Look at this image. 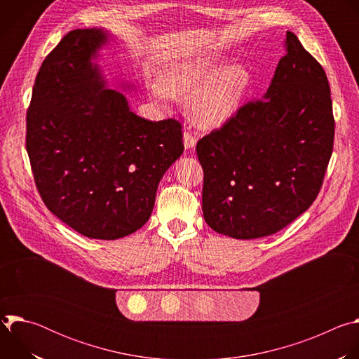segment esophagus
<instances>
[{"label":"esophagus","instance_id":"1","mask_svg":"<svg viewBox=\"0 0 359 359\" xmlns=\"http://www.w3.org/2000/svg\"><path fill=\"white\" fill-rule=\"evenodd\" d=\"M183 142H184V147L186 149H193L196 146V137L189 132V130H184L183 133Z\"/></svg>","mask_w":359,"mask_h":359}]
</instances>
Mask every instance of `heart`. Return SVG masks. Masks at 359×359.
<instances>
[{"mask_svg": "<svg viewBox=\"0 0 359 359\" xmlns=\"http://www.w3.org/2000/svg\"><path fill=\"white\" fill-rule=\"evenodd\" d=\"M251 83V72L244 64L224 65L220 60L193 57L166 65L150 92L161 104L170 96L186 97L189 119L198 128L215 129L237 115Z\"/></svg>", "mask_w": 359, "mask_h": 359, "instance_id": "heart-1", "label": "heart"}]
</instances>
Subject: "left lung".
Listing matches in <instances>:
<instances>
[{"label":"left lung","instance_id":"8db88e82","mask_svg":"<svg viewBox=\"0 0 359 359\" xmlns=\"http://www.w3.org/2000/svg\"><path fill=\"white\" fill-rule=\"evenodd\" d=\"M284 49L263 99L197 142L203 217L219 234L271 236L321 189L335 128L328 79L290 31Z\"/></svg>","mask_w":359,"mask_h":359}]
</instances>
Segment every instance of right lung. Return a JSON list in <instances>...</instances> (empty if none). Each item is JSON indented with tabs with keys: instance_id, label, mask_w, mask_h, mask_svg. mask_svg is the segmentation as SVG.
I'll return each instance as SVG.
<instances>
[{
	"instance_id": "add662e5",
	"label": "right lung",
	"mask_w": 359,
	"mask_h": 359,
	"mask_svg": "<svg viewBox=\"0 0 359 359\" xmlns=\"http://www.w3.org/2000/svg\"><path fill=\"white\" fill-rule=\"evenodd\" d=\"M114 35L68 32L42 62L27 114V151L50 213L79 234L116 240L150 217L166 170L183 153L182 125L135 115L97 64Z\"/></svg>"
}]
</instances>
